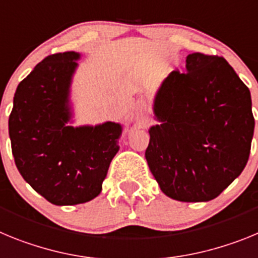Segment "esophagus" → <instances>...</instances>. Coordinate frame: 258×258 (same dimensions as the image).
I'll return each instance as SVG.
<instances>
[{
	"label": "esophagus",
	"instance_id": "esophagus-1",
	"mask_svg": "<svg viewBox=\"0 0 258 258\" xmlns=\"http://www.w3.org/2000/svg\"><path fill=\"white\" fill-rule=\"evenodd\" d=\"M134 117L141 126H145L147 124V113H146V108L143 104H137L136 109H134Z\"/></svg>",
	"mask_w": 258,
	"mask_h": 258
}]
</instances>
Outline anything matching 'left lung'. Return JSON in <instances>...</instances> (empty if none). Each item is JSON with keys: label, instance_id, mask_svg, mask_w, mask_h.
<instances>
[{"label": "left lung", "instance_id": "obj_1", "mask_svg": "<svg viewBox=\"0 0 258 258\" xmlns=\"http://www.w3.org/2000/svg\"><path fill=\"white\" fill-rule=\"evenodd\" d=\"M146 160L166 197L217 198L247 165L254 118L249 89L223 58L192 52L157 90Z\"/></svg>", "mask_w": 258, "mask_h": 258}]
</instances>
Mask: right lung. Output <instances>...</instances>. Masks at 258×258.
Listing matches in <instances>:
<instances>
[{"instance_id": "1", "label": "right lung", "mask_w": 258, "mask_h": 258, "mask_svg": "<svg viewBox=\"0 0 258 258\" xmlns=\"http://www.w3.org/2000/svg\"><path fill=\"white\" fill-rule=\"evenodd\" d=\"M81 54L40 61L18 85L9 117L15 164L27 183L55 206L97 198L117 154L120 122L72 126L71 85Z\"/></svg>"}]
</instances>
